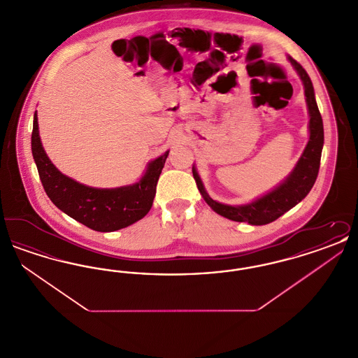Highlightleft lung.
Listing matches in <instances>:
<instances>
[{
  "instance_id": "8db88e82",
  "label": "left lung",
  "mask_w": 358,
  "mask_h": 358,
  "mask_svg": "<svg viewBox=\"0 0 358 358\" xmlns=\"http://www.w3.org/2000/svg\"><path fill=\"white\" fill-rule=\"evenodd\" d=\"M289 63L296 69L302 83L305 85V96H306L307 108H308V130L310 138L307 142L306 149L301 155L298 164L294 171L289 173V177L273 189L270 193L262 196L255 201L245 205L222 204L215 201L206 193L204 185L201 182L200 176L197 174L196 168L193 166V177L196 180L197 187L204 197L205 203L209 205L216 213L224 217L238 222H248L251 225H264L273 222L285 215L292 206L301 203L311 187L314 185L321 164V154L324 148V123L322 117L318 110V106L314 96V87L307 75L305 69L292 57L289 56Z\"/></svg>"
}]
</instances>
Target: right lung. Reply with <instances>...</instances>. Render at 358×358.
<instances>
[{"instance_id": "add662e5", "label": "right lung", "mask_w": 358, "mask_h": 358, "mask_svg": "<svg viewBox=\"0 0 358 358\" xmlns=\"http://www.w3.org/2000/svg\"><path fill=\"white\" fill-rule=\"evenodd\" d=\"M32 154L41 184L53 204L94 231L113 232L148 215L169 150L152 161L143 177L133 185L114 189L85 187L60 173L52 164L41 145L37 114L34 113Z\"/></svg>"}]
</instances>
